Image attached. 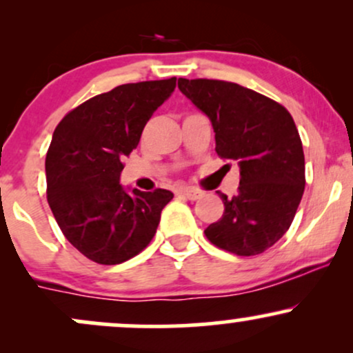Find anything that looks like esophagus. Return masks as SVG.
Wrapping results in <instances>:
<instances>
[{"label":"esophagus","instance_id":"1","mask_svg":"<svg viewBox=\"0 0 353 353\" xmlns=\"http://www.w3.org/2000/svg\"><path fill=\"white\" fill-rule=\"evenodd\" d=\"M177 194H179V196H182V197H185V199H189V201H197V199H201L202 196H204V194H202L201 190L189 189V188L179 189V190H177Z\"/></svg>","mask_w":353,"mask_h":353}]
</instances>
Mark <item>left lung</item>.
<instances>
[{
    "label": "left lung",
    "instance_id": "obj_1",
    "mask_svg": "<svg viewBox=\"0 0 353 353\" xmlns=\"http://www.w3.org/2000/svg\"><path fill=\"white\" fill-rule=\"evenodd\" d=\"M181 92L212 123L216 152L237 161V196L219 192L224 214L204 230L228 252L257 255L292 224L305 188V159L297 128L282 104L236 83L177 81ZM229 165V164H225Z\"/></svg>",
    "mask_w": 353,
    "mask_h": 353
}]
</instances>
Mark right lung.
Segmentation results:
<instances>
[{"label": "right lung", "instance_id": "1", "mask_svg": "<svg viewBox=\"0 0 353 353\" xmlns=\"http://www.w3.org/2000/svg\"><path fill=\"white\" fill-rule=\"evenodd\" d=\"M176 78L121 84L63 117L46 154L48 204L64 237L103 265L129 261L148 247L171 190L128 192L123 159L145 123L172 94Z\"/></svg>", "mask_w": 353, "mask_h": 353}]
</instances>
